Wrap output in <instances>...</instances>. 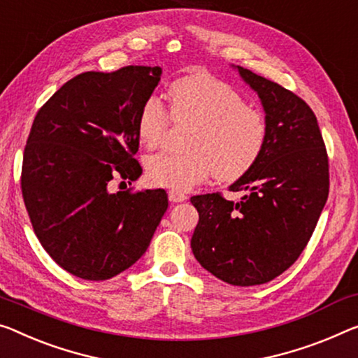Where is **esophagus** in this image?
<instances>
[{
	"instance_id": "obj_1",
	"label": "esophagus",
	"mask_w": 358,
	"mask_h": 358,
	"mask_svg": "<svg viewBox=\"0 0 358 358\" xmlns=\"http://www.w3.org/2000/svg\"><path fill=\"white\" fill-rule=\"evenodd\" d=\"M168 196H169V201L173 203H182L187 200L185 194H182V192H176V190H169Z\"/></svg>"
}]
</instances>
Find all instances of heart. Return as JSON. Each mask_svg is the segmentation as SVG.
I'll use <instances>...</instances> for the list:
<instances>
[{
    "mask_svg": "<svg viewBox=\"0 0 358 358\" xmlns=\"http://www.w3.org/2000/svg\"><path fill=\"white\" fill-rule=\"evenodd\" d=\"M176 122L195 123L190 152L158 153L147 162L153 185L185 192L213 171L219 180L232 182L259 160L267 144V122L261 110L246 106L227 83L210 75L176 80L168 91ZM171 115L160 99L148 97L137 115V136L147 148L163 142Z\"/></svg>",
    "mask_w": 358,
    "mask_h": 358,
    "instance_id": "obj_1",
    "label": "heart"
}]
</instances>
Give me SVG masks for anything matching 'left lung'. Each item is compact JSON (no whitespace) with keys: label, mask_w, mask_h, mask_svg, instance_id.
Segmentation results:
<instances>
[{"label":"left lung","mask_w":358,"mask_h":358,"mask_svg":"<svg viewBox=\"0 0 358 358\" xmlns=\"http://www.w3.org/2000/svg\"><path fill=\"white\" fill-rule=\"evenodd\" d=\"M262 103L267 144L248 173L219 194L192 196V251L203 268L235 287L262 285L293 266L310 240L329 190L328 157L312 108L293 92L232 65Z\"/></svg>","instance_id":"obj_1"}]
</instances>
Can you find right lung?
I'll use <instances>...</instances> for the list:
<instances>
[{
	"instance_id": "1",
	"label": "right lung",
	"mask_w": 358,
	"mask_h": 358,
	"mask_svg": "<svg viewBox=\"0 0 358 358\" xmlns=\"http://www.w3.org/2000/svg\"><path fill=\"white\" fill-rule=\"evenodd\" d=\"M160 67L86 71L38 110L22 164V195L43 248L64 271L108 280L147 251L168 208L166 192L108 190L139 179L136 123Z\"/></svg>"
}]
</instances>
